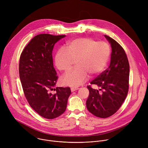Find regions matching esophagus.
Here are the masks:
<instances>
[{"label":"esophagus","mask_w":148,"mask_h":148,"mask_svg":"<svg viewBox=\"0 0 148 148\" xmlns=\"http://www.w3.org/2000/svg\"><path fill=\"white\" fill-rule=\"evenodd\" d=\"M78 89H79V88H77V87H71V92H73V91H75V90H77Z\"/></svg>","instance_id":"34e87169"}]
</instances>
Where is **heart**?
<instances>
[{
  "instance_id": "obj_1",
  "label": "heart",
  "mask_w": 148,
  "mask_h": 148,
  "mask_svg": "<svg viewBox=\"0 0 148 148\" xmlns=\"http://www.w3.org/2000/svg\"><path fill=\"white\" fill-rule=\"evenodd\" d=\"M110 47L105 41L90 38L73 40L60 49L55 57L58 69L69 72L75 61L76 67L67 74L62 82L64 85L76 87L85 82L88 75L94 77L104 69L110 56Z\"/></svg>"
}]
</instances>
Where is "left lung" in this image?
<instances>
[{
    "label": "left lung",
    "instance_id": "left-lung-1",
    "mask_svg": "<svg viewBox=\"0 0 148 148\" xmlns=\"http://www.w3.org/2000/svg\"><path fill=\"white\" fill-rule=\"evenodd\" d=\"M105 37L112 47L110 65L90 82L100 87V92L87 86L90 94L86 102L88 111L101 118L111 116L119 109L130 86V64L124 49L112 38Z\"/></svg>",
    "mask_w": 148,
    "mask_h": 148
}]
</instances>
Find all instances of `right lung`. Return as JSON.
Instances as JSON below:
<instances>
[{
	"instance_id": "obj_1",
	"label": "right lung",
	"mask_w": 148,
	"mask_h": 148,
	"mask_svg": "<svg viewBox=\"0 0 148 148\" xmlns=\"http://www.w3.org/2000/svg\"><path fill=\"white\" fill-rule=\"evenodd\" d=\"M66 35L40 34L34 37L21 53L19 77L25 97L38 115L52 119L64 113L70 87L54 88L58 76L53 67L52 53L57 42ZM56 91L53 94L51 91Z\"/></svg>"
}]
</instances>
